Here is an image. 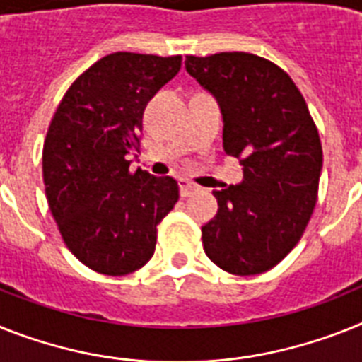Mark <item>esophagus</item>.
<instances>
[{
    "label": "esophagus",
    "instance_id": "34e87169",
    "mask_svg": "<svg viewBox=\"0 0 362 362\" xmlns=\"http://www.w3.org/2000/svg\"><path fill=\"white\" fill-rule=\"evenodd\" d=\"M178 187H180L182 197H189V195H193L195 191H199V186H197V184H193L191 180H187V178H180V180H178Z\"/></svg>",
    "mask_w": 362,
    "mask_h": 362
}]
</instances>
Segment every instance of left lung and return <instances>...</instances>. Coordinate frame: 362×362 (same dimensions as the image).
I'll return each instance as SVG.
<instances>
[{"mask_svg":"<svg viewBox=\"0 0 362 362\" xmlns=\"http://www.w3.org/2000/svg\"><path fill=\"white\" fill-rule=\"evenodd\" d=\"M186 69L217 97L224 151L245 171L239 186L214 191L218 209L202 226L206 256L230 274H261L296 247L317 204V124L293 78L263 57L189 54Z\"/></svg>","mask_w":362,"mask_h":362,"instance_id":"1","label":"left lung"}]
</instances>
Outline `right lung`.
Segmentation results:
<instances>
[{"label":"right lung","instance_id":"right-lung-1","mask_svg":"<svg viewBox=\"0 0 362 362\" xmlns=\"http://www.w3.org/2000/svg\"><path fill=\"white\" fill-rule=\"evenodd\" d=\"M182 57L112 53L73 81L51 119L42 173L66 247L88 269L124 276L156 248V226L178 200L171 176L130 171L148 99Z\"/></svg>","mask_w":362,"mask_h":362}]
</instances>
